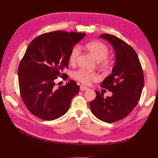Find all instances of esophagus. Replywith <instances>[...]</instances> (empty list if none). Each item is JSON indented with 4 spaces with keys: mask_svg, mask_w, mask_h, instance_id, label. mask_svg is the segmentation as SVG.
Here are the masks:
<instances>
[{
    "mask_svg": "<svg viewBox=\"0 0 158 158\" xmlns=\"http://www.w3.org/2000/svg\"><path fill=\"white\" fill-rule=\"evenodd\" d=\"M89 88H88V87H86L85 85H81V86H80V89L81 90V91H85V90H88Z\"/></svg>",
    "mask_w": 158,
    "mask_h": 158,
    "instance_id": "esophagus-1",
    "label": "esophagus"
}]
</instances>
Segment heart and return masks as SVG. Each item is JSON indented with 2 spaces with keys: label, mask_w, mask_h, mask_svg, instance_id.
I'll use <instances>...</instances> for the list:
<instances>
[{
  "label": "heart",
  "mask_w": 158,
  "mask_h": 158,
  "mask_svg": "<svg viewBox=\"0 0 158 158\" xmlns=\"http://www.w3.org/2000/svg\"><path fill=\"white\" fill-rule=\"evenodd\" d=\"M86 48L103 68H109L111 64L110 60L107 58L109 53V49L105 43L100 41H92L88 43L86 45ZM80 52H81V48L79 45L73 47L69 58V61L70 64H75L76 62ZM73 78L85 84H88L91 80H96L98 79L96 74L88 72L84 70H79L74 72L73 73Z\"/></svg>",
  "instance_id": "1"
}]
</instances>
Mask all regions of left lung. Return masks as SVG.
Listing matches in <instances>:
<instances>
[{
    "instance_id": "obj_1",
    "label": "left lung",
    "mask_w": 158,
    "mask_h": 158,
    "mask_svg": "<svg viewBox=\"0 0 158 158\" xmlns=\"http://www.w3.org/2000/svg\"><path fill=\"white\" fill-rule=\"evenodd\" d=\"M100 38L109 41L115 53V63L112 73L103 80L102 88L112 92L104 98L96 90V98L89 106L95 117L106 123L125 118L138 104L144 87L141 64L132 47L115 36L102 34Z\"/></svg>"
}]
</instances>
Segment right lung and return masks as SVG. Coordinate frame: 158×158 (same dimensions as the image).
I'll list each match as a JSON object with an SVG mask.
<instances>
[{
  "label": "right lung",
  "mask_w": 158,
  "mask_h": 158,
  "mask_svg": "<svg viewBox=\"0 0 158 158\" xmlns=\"http://www.w3.org/2000/svg\"><path fill=\"white\" fill-rule=\"evenodd\" d=\"M85 33L55 31L45 33L30 43L18 68L20 94L26 108L47 121L59 118L68 111L73 98L79 92L73 80L55 88V80L69 67L70 53ZM66 75L62 77L66 79Z\"/></svg>",
  "instance_id": "right-lung-1"
}]
</instances>
